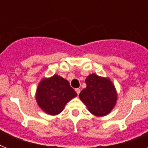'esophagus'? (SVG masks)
Here are the masks:
<instances>
[{
  "mask_svg": "<svg viewBox=\"0 0 148 148\" xmlns=\"http://www.w3.org/2000/svg\"><path fill=\"white\" fill-rule=\"evenodd\" d=\"M75 91L77 92V95H79V94L81 92V89H80V88H76V89H75Z\"/></svg>",
  "mask_w": 148,
  "mask_h": 148,
  "instance_id": "34e87169",
  "label": "esophagus"
}]
</instances>
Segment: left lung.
<instances>
[{"label":"left lung","mask_w":148,"mask_h":148,"mask_svg":"<svg viewBox=\"0 0 148 148\" xmlns=\"http://www.w3.org/2000/svg\"><path fill=\"white\" fill-rule=\"evenodd\" d=\"M87 88L81 90L79 97L88 110L95 116L108 114L117 102V91L110 79L90 74L86 78Z\"/></svg>","instance_id":"1"}]
</instances>
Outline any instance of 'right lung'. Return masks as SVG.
Wrapping results in <instances>:
<instances>
[{
    "instance_id": "obj_1",
    "label": "right lung",
    "mask_w": 148,
    "mask_h": 148,
    "mask_svg": "<svg viewBox=\"0 0 148 148\" xmlns=\"http://www.w3.org/2000/svg\"><path fill=\"white\" fill-rule=\"evenodd\" d=\"M77 95L67 80L55 74L50 78L41 80L36 92V101L47 114L57 115Z\"/></svg>"
}]
</instances>
